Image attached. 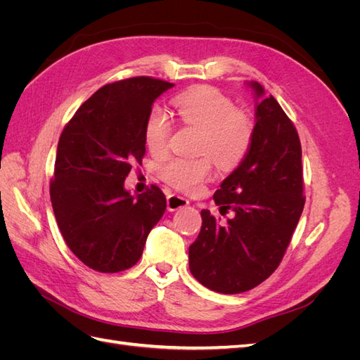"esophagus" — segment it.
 Returning a JSON list of instances; mask_svg holds the SVG:
<instances>
[{"label": "esophagus", "mask_w": 360, "mask_h": 360, "mask_svg": "<svg viewBox=\"0 0 360 360\" xmlns=\"http://www.w3.org/2000/svg\"><path fill=\"white\" fill-rule=\"evenodd\" d=\"M167 204H168L169 212H176L179 209H183V207H186L189 204V201L186 198L180 197V195H177V193H169L167 197Z\"/></svg>", "instance_id": "1"}]
</instances>
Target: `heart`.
<instances>
[{"label":"heart","mask_w":360,"mask_h":360,"mask_svg":"<svg viewBox=\"0 0 360 360\" xmlns=\"http://www.w3.org/2000/svg\"><path fill=\"white\" fill-rule=\"evenodd\" d=\"M183 124L200 129L198 158H171L159 167L163 181L183 192H197L212 176L213 161L221 168L236 167L248 155L254 139V124L245 112L237 111L230 97L212 86H198L172 101ZM172 124L165 111L155 108L144 126L146 146L153 155L165 153Z\"/></svg>","instance_id":"1"}]
</instances>
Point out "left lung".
I'll use <instances>...</instances> for the list:
<instances>
[{"label": "left lung", "mask_w": 360, "mask_h": 360, "mask_svg": "<svg viewBox=\"0 0 360 360\" xmlns=\"http://www.w3.org/2000/svg\"><path fill=\"white\" fill-rule=\"evenodd\" d=\"M259 102L248 155L213 195L221 224L202 210L201 231L189 246V269L207 288L238 294L259 285L281 264L304 205L302 147L296 127L274 96Z\"/></svg>", "instance_id": "8db88e82"}]
</instances>
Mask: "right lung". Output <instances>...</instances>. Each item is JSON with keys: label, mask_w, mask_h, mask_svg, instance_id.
<instances>
[{"label": "right lung", "mask_w": 360, "mask_h": 360, "mask_svg": "<svg viewBox=\"0 0 360 360\" xmlns=\"http://www.w3.org/2000/svg\"><path fill=\"white\" fill-rule=\"evenodd\" d=\"M174 84L135 76L97 90L64 126L49 184L64 242L102 274L135 266L167 198L151 184L132 197L124 180L146 155L144 126L158 97Z\"/></svg>", "instance_id": "obj_1"}]
</instances>
